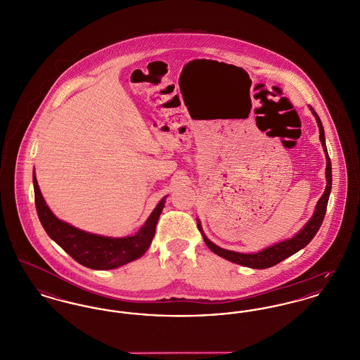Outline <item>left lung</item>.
Instances as JSON below:
<instances>
[{
    "label": "left lung",
    "mask_w": 360,
    "mask_h": 360,
    "mask_svg": "<svg viewBox=\"0 0 360 360\" xmlns=\"http://www.w3.org/2000/svg\"><path fill=\"white\" fill-rule=\"evenodd\" d=\"M310 110L313 111V115L317 120L318 127H319V140H321L322 148H323L325 156H326V171H325L326 188H325L323 194L321 195V198L318 200L317 205H316V210H314L311 219L292 238L285 239L283 242H278V243H276L274 246H269V248H266V249H264V250H261L258 253L253 254L238 253V252L226 250V249H221V248L216 246L213 242H211L205 236V233L202 231V227H201V223L197 221L198 230H200V233H202L204 242L207 243V246L211 249L213 253L217 254V255H220V257H223V258H226V259H229L231 262H235V264L248 266V268L266 269V268H271V266H274L276 264L281 262L283 259L288 258L290 255L295 254L296 252H299L304 246H307L311 242V239L316 236V233H318V230H319V227H321V224L323 221V217H325V213H326V207H328V200H329L330 191H332V165H330V159H329L328 149H326V144H325V131H323L322 122H321L317 112L314 111V108L310 107Z\"/></svg>",
    "instance_id": "obj_1"
}]
</instances>
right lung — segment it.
<instances>
[{"mask_svg": "<svg viewBox=\"0 0 360 360\" xmlns=\"http://www.w3.org/2000/svg\"><path fill=\"white\" fill-rule=\"evenodd\" d=\"M35 207L47 235L64 249L75 261L89 269L108 271L140 258L148 250L155 235L159 216L165 208L166 197L159 201L139 233L125 238H111L79 230L60 220L46 205L34 171Z\"/></svg>", "mask_w": 360, "mask_h": 360, "instance_id": "1", "label": "right lung"}]
</instances>
